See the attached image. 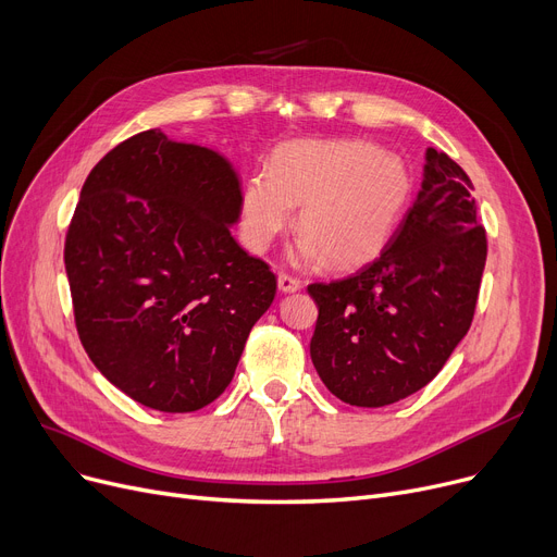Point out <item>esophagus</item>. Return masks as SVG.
Here are the masks:
<instances>
[{
  "label": "esophagus",
  "mask_w": 557,
  "mask_h": 557,
  "mask_svg": "<svg viewBox=\"0 0 557 557\" xmlns=\"http://www.w3.org/2000/svg\"><path fill=\"white\" fill-rule=\"evenodd\" d=\"M277 286L282 294H294V290H300V280L298 277H290L288 273H280L277 275Z\"/></svg>",
  "instance_id": "34e87169"
}]
</instances>
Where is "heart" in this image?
Wrapping results in <instances>:
<instances>
[{
	"label": "heart",
	"instance_id": "heart-1",
	"mask_svg": "<svg viewBox=\"0 0 557 557\" xmlns=\"http://www.w3.org/2000/svg\"><path fill=\"white\" fill-rule=\"evenodd\" d=\"M413 189L406 160L366 139H298L273 153L242 191V234L252 252L269 250L294 221L302 230L290 257L347 269L374 257L397 227Z\"/></svg>",
	"mask_w": 557,
	"mask_h": 557
}]
</instances>
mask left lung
I'll return each instance as SVG.
<instances>
[{"instance_id":"obj_1","label":"left lung","mask_w":557,"mask_h":557,"mask_svg":"<svg viewBox=\"0 0 557 557\" xmlns=\"http://www.w3.org/2000/svg\"><path fill=\"white\" fill-rule=\"evenodd\" d=\"M472 181L426 149L424 181L386 248L357 273L315 282L311 361L332 395L379 408L424 388L472 325L487 257Z\"/></svg>"}]
</instances>
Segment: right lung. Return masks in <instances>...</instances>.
Here are the masks:
<instances>
[{"label":"right lung","instance_id":"right-lung-1","mask_svg":"<svg viewBox=\"0 0 557 557\" xmlns=\"http://www.w3.org/2000/svg\"><path fill=\"white\" fill-rule=\"evenodd\" d=\"M239 214L232 164L160 128L116 144L87 175L65 237L76 332L131 399L191 413L232 382L277 288L230 234Z\"/></svg>","mask_w":557,"mask_h":557}]
</instances>
